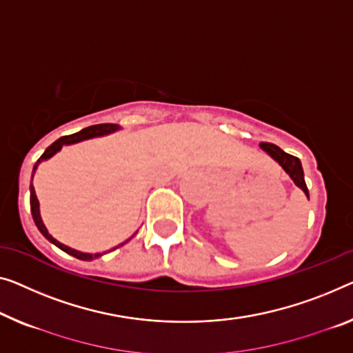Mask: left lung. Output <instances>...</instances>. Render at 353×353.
<instances>
[{
  "label": "left lung",
  "mask_w": 353,
  "mask_h": 353,
  "mask_svg": "<svg viewBox=\"0 0 353 353\" xmlns=\"http://www.w3.org/2000/svg\"><path fill=\"white\" fill-rule=\"evenodd\" d=\"M260 147L266 152L268 155L271 157V159H274L279 165H281L282 170L285 171L288 176H290V179L294 182V185L301 188L304 194L309 198V190H307L306 181H304V172H303V166H301V161H299V159H296V157H293L290 154H287V152H283L281 147H277L276 144L261 143Z\"/></svg>",
  "instance_id": "1"
}]
</instances>
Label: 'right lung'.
<instances>
[{"instance_id": "obj_1", "label": "right lung", "mask_w": 353, "mask_h": 353, "mask_svg": "<svg viewBox=\"0 0 353 353\" xmlns=\"http://www.w3.org/2000/svg\"><path fill=\"white\" fill-rule=\"evenodd\" d=\"M120 130L119 125L115 123H101V125H92V126H87V128H83L79 131V133H74V134H70V136H63V138L57 139L54 144H50L49 147H47L44 154H42L39 157V160L36 161V165L33 168V174H31V181H33V176H34V171L36 168H38V165L41 161H46L49 160L54 157L57 152L61 150L63 145H70V144H76V143H81V141H85V139H92V138H98V136H104V134H109V133H114V131ZM30 206H31V214H33V220L36 223V227H38V230L42 233V236H44L46 239H49L52 244H55L59 249H61L63 252H66V254H70L72 256H76V259L79 260H83V261H90V260H94L98 259V256H101L103 254H85V252H79V250H74L71 249V247H68L65 244H61L60 241H57L55 238H52V236L49 234V231H47L44 222H42L41 219V214H39V201L38 198H36V193H34V187H33V182H31L30 185ZM130 241V239H128ZM128 241H125V243H128ZM125 243H122L120 245H123ZM119 245V247H120ZM114 249H117V247H114ZM112 249V250H114ZM110 252V250H109Z\"/></svg>"}]
</instances>
